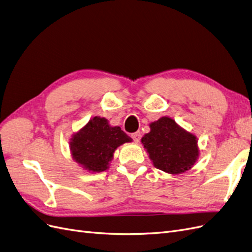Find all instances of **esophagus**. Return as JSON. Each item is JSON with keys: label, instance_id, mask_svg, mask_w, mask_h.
I'll return each instance as SVG.
<instances>
[{"label": "esophagus", "instance_id": "1", "mask_svg": "<svg viewBox=\"0 0 252 252\" xmlns=\"http://www.w3.org/2000/svg\"><path fill=\"white\" fill-rule=\"evenodd\" d=\"M132 139H133V141L135 142V143H139L140 142V140H141V133L138 131V132H134V133H132Z\"/></svg>", "mask_w": 252, "mask_h": 252}]
</instances>
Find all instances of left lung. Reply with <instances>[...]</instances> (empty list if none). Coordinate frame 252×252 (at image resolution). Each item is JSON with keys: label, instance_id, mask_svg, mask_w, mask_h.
Segmentation results:
<instances>
[{"label": "left lung", "instance_id": "1", "mask_svg": "<svg viewBox=\"0 0 252 252\" xmlns=\"http://www.w3.org/2000/svg\"><path fill=\"white\" fill-rule=\"evenodd\" d=\"M149 126L150 131L141 142L156 168L169 174L191 169L200 156L196 136L168 117L159 118Z\"/></svg>", "mask_w": 252, "mask_h": 252}]
</instances>
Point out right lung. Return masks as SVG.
Masks as SVG:
<instances>
[{
    "instance_id": "1",
    "label": "right lung",
    "mask_w": 252,
    "mask_h": 252,
    "mask_svg": "<svg viewBox=\"0 0 252 252\" xmlns=\"http://www.w3.org/2000/svg\"><path fill=\"white\" fill-rule=\"evenodd\" d=\"M132 139L119 126H111L107 119L94 117L72 134L69 142L72 158L83 169L102 172L109 168L116 149Z\"/></svg>"
}]
</instances>
